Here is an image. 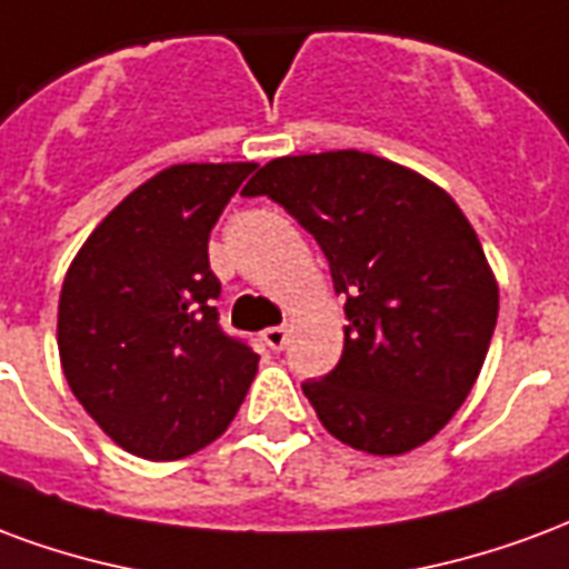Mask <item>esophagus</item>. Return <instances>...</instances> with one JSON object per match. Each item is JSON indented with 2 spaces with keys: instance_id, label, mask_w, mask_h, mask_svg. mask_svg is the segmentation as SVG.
Masks as SVG:
<instances>
[{
  "instance_id": "esophagus-1",
  "label": "esophagus",
  "mask_w": 569,
  "mask_h": 569,
  "mask_svg": "<svg viewBox=\"0 0 569 569\" xmlns=\"http://www.w3.org/2000/svg\"><path fill=\"white\" fill-rule=\"evenodd\" d=\"M263 342H267L272 351H281L284 342H288V330H284V327H269V330H263Z\"/></svg>"
}]
</instances>
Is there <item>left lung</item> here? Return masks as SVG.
<instances>
[{
  "instance_id": "obj_1",
  "label": "left lung",
  "mask_w": 569,
  "mask_h": 569,
  "mask_svg": "<svg viewBox=\"0 0 569 569\" xmlns=\"http://www.w3.org/2000/svg\"><path fill=\"white\" fill-rule=\"evenodd\" d=\"M242 197H269L312 233L346 297L342 358L302 381L321 425L370 455L437 437L497 325V281L455 199L363 151L279 157Z\"/></svg>"
}]
</instances>
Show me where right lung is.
Here are the masks:
<instances>
[{"label":"right lung","instance_id":"add662e5","mask_svg":"<svg viewBox=\"0 0 569 569\" xmlns=\"http://www.w3.org/2000/svg\"><path fill=\"white\" fill-rule=\"evenodd\" d=\"M254 163H181L144 181L66 272L57 346L69 388L120 449L178 460L230 427L257 372L227 333L209 236Z\"/></svg>","mask_w":569,"mask_h":569}]
</instances>
